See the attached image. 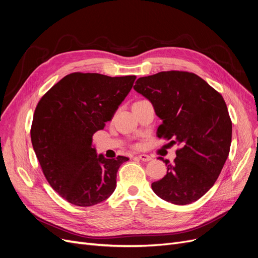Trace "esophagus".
I'll use <instances>...</instances> for the list:
<instances>
[{
  "mask_svg": "<svg viewBox=\"0 0 258 258\" xmlns=\"http://www.w3.org/2000/svg\"><path fill=\"white\" fill-rule=\"evenodd\" d=\"M138 157H139V159H141L142 161H150V160H152V157L150 155H146V154H140V155H138Z\"/></svg>",
  "mask_w": 258,
  "mask_h": 258,
  "instance_id": "34e87169",
  "label": "esophagus"
}]
</instances>
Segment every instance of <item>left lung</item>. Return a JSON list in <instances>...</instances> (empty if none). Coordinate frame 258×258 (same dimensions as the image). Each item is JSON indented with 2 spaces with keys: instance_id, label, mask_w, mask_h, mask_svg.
Returning a JSON list of instances; mask_svg holds the SVG:
<instances>
[{
  "instance_id": "8db88e82",
  "label": "left lung",
  "mask_w": 258,
  "mask_h": 258,
  "mask_svg": "<svg viewBox=\"0 0 258 258\" xmlns=\"http://www.w3.org/2000/svg\"><path fill=\"white\" fill-rule=\"evenodd\" d=\"M134 88L152 102L162 120L157 137L179 146L167 174L152 183L161 199L184 206L197 201L214 185L228 157L232 123L220 92L184 71L140 77Z\"/></svg>"
}]
</instances>
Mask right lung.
Returning a JSON list of instances; mask_svg holds the SVG:
<instances>
[{
    "label": "right lung",
    "instance_id": "obj_1",
    "mask_svg": "<svg viewBox=\"0 0 258 258\" xmlns=\"http://www.w3.org/2000/svg\"><path fill=\"white\" fill-rule=\"evenodd\" d=\"M136 79L71 73L37 103L31 141L46 179L70 204L95 206L115 190L117 171L129 158L97 155L92 136L113 118Z\"/></svg>",
    "mask_w": 258,
    "mask_h": 258
}]
</instances>
